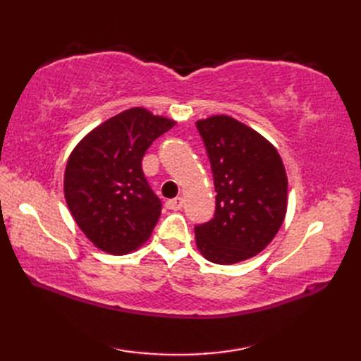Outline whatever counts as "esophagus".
Instances as JSON below:
<instances>
[{
	"mask_svg": "<svg viewBox=\"0 0 361 361\" xmlns=\"http://www.w3.org/2000/svg\"><path fill=\"white\" fill-rule=\"evenodd\" d=\"M183 203H185V200H183L181 197H176V198H172V200H169L166 203L167 209H172V211H180L183 208Z\"/></svg>",
	"mask_w": 361,
	"mask_h": 361,
	"instance_id": "obj_1",
	"label": "esophagus"
}]
</instances>
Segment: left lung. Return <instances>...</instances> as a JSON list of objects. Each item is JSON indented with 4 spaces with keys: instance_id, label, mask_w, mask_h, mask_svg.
<instances>
[{
    "instance_id": "1",
    "label": "left lung",
    "mask_w": 361,
    "mask_h": 361,
    "mask_svg": "<svg viewBox=\"0 0 361 361\" xmlns=\"http://www.w3.org/2000/svg\"><path fill=\"white\" fill-rule=\"evenodd\" d=\"M216 188V214L195 226L198 251L231 265L255 257L278 234L287 214V173L274 145L228 114L198 119Z\"/></svg>"
}]
</instances>
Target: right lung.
Segmentation results:
<instances>
[{"instance_id": "obj_1", "label": "right lung", "mask_w": 361, "mask_h": 361, "mask_svg": "<svg viewBox=\"0 0 361 361\" xmlns=\"http://www.w3.org/2000/svg\"><path fill=\"white\" fill-rule=\"evenodd\" d=\"M173 119L133 106L104 121L68 158L63 192L75 224L96 248L128 255L149 240L161 202L145 180L141 161Z\"/></svg>"}]
</instances>
